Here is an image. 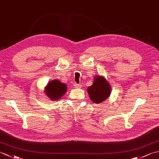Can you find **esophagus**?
<instances>
[{"instance_id":"1","label":"esophagus","mask_w":159,"mask_h":159,"mask_svg":"<svg viewBox=\"0 0 159 159\" xmlns=\"http://www.w3.org/2000/svg\"><path fill=\"white\" fill-rule=\"evenodd\" d=\"M73 86L74 88H80V87H81V85H80V84H78V83H74Z\"/></svg>"}]
</instances>
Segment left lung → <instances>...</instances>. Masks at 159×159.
<instances>
[{
	"instance_id": "left-lung-1",
	"label": "left lung",
	"mask_w": 159,
	"mask_h": 159,
	"mask_svg": "<svg viewBox=\"0 0 159 159\" xmlns=\"http://www.w3.org/2000/svg\"><path fill=\"white\" fill-rule=\"evenodd\" d=\"M111 85L105 78L101 76L94 77L93 84L87 88L89 98L92 102L99 104L107 100L111 94Z\"/></svg>"
}]
</instances>
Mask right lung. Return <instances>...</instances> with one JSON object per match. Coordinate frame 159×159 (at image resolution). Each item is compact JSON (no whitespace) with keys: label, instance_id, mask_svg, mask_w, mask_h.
I'll use <instances>...</instances> for the list:
<instances>
[{"label":"right lung","instance_id":"obj_1","mask_svg":"<svg viewBox=\"0 0 159 159\" xmlns=\"http://www.w3.org/2000/svg\"><path fill=\"white\" fill-rule=\"evenodd\" d=\"M67 92V85L59 80H52L45 87V94L50 99L56 101L60 99Z\"/></svg>","mask_w":159,"mask_h":159}]
</instances>
